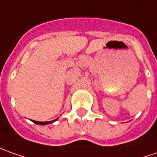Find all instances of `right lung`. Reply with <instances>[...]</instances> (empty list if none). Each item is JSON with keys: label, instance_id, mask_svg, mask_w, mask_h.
I'll list each match as a JSON object with an SVG mask.
<instances>
[{"label": "right lung", "instance_id": "1", "mask_svg": "<svg viewBox=\"0 0 157 157\" xmlns=\"http://www.w3.org/2000/svg\"><path fill=\"white\" fill-rule=\"evenodd\" d=\"M58 119V118L56 119H54V120H52V121H46V122H40V121H34L33 120V122L35 124H40V125H44V124H51V123H53V122H55Z\"/></svg>", "mask_w": 157, "mask_h": 157}]
</instances>
